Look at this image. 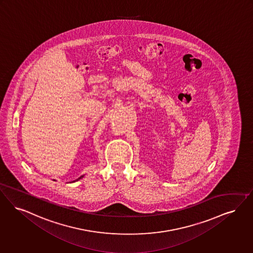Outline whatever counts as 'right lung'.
Wrapping results in <instances>:
<instances>
[{
	"label": "right lung",
	"mask_w": 253,
	"mask_h": 253,
	"mask_svg": "<svg viewBox=\"0 0 253 253\" xmlns=\"http://www.w3.org/2000/svg\"><path fill=\"white\" fill-rule=\"evenodd\" d=\"M83 177H84V176H81V177H79V178H78V179H77V180H76V181H78V180H80V179H82V178H83ZM76 181H74V182H76Z\"/></svg>",
	"instance_id": "add662e5"
}]
</instances>
